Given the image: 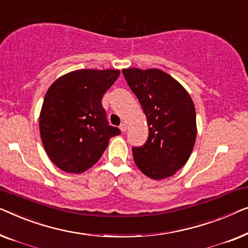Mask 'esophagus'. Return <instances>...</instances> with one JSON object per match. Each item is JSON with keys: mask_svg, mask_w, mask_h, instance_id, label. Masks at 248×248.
Returning <instances> with one entry per match:
<instances>
[{"mask_svg": "<svg viewBox=\"0 0 248 248\" xmlns=\"http://www.w3.org/2000/svg\"><path fill=\"white\" fill-rule=\"evenodd\" d=\"M120 130L123 131V132L127 131V124H120Z\"/></svg>", "mask_w": 248, "mask_h": 248, "instance_id": "obj_1", "label": "esophagus"}]
</instances>
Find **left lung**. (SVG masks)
I'll return each mask as SVG.
<instances>
[{
    "label": "left lung",
    "instance_id": "1",
    "mask_svg": "<svg viewBox=\"0 0 248 248\" xmlns=\"http://www.w3.org/2000/svg\"><path fill=\"white\" fill-rule=\"evenodd\" d=\"M124 76L147 118L149 135L132 148L136 165L146 176L163 180L186 165L197 138L195 108L187 91L157 68H124Z\"/></svg>",
    "mask_w": 248,
    "mask_h": 248
}]
</instances>
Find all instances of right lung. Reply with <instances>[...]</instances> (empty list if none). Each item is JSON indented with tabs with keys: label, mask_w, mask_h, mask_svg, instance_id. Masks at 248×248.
<instances>
[{
	"label": "right lung",
	"mask_w": 248,
	"mask_h": 248,
	"mask_svg": "<svg viewBox=\"0 0 248 248\" xmlns=\"http://www.w3.org/2000/svg\"><path fill=\"white\" fill-rule=\"evenodd\" d=\"M119 69H78L49 86L39 116V130L48 157L67 173H83L102 156L111 137L103 94L119 78Z\"/></svg>",
	"instance_id": "1"
}]
</instances>
